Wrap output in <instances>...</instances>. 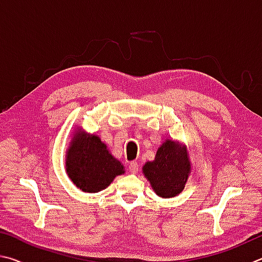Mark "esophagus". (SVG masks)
<instances>
[{"mask_svg":"<svg viewBox=\"0 0 262 262\" xmlns=\"http://www.w3.org/2000/svg\"><path fill=\"white\" fill-rule=\"evenodd\" d=\"M138 169H139V164L137 161H132L128 163V170H130V172L136 173L137 171H138Z\"/></svg>","mask_w":262,"mask_h":262,"instance_id":"obj_1","label":"esophagus"}]
</instances>
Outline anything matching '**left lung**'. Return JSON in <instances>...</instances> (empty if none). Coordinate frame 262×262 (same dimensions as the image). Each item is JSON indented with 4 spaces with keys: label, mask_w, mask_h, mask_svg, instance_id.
Here are the masks:
<instances>
[{
    "label": "left lung",
    "mask_w": 262,
    "mask_h": 262,
    "mask_svg": "<svg viewBox=\"0 0 262 262\" xmlns=\"http://www.w3.org/2000/svg\"><path fill=\"white\" fill-rule=\"evenodd\" d=\"M143 172L158 195L172 198L180 194L191 172L186 147L178 141H163L153 161L145 163Z\"/></svg>",
    "instance_id": "8db88e82"
}]
</instances>
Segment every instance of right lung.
Returning a JSON list of instances; mask_svg holds the SVG:
<instances>
[{"label": "right lung", "instance_id": "1", "mask_svg": "<svg viewBox=\"0 0 262 262\" xmlns=\"http://www.w3.org/2000/svg\"><path fill=\"white\" fill-rule=\"evenodd\" d=\"M66 170L73 184L89 193L104 190L115 177L125 172L123 164L98 136L80 128L75 132L67 149Z\"/></svg>", "mask_w": 262, "mask_h": 262}]
</instances>
